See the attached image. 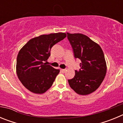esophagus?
Segmentation results:
<instances>
[{"instance_id": "esophagus-1", "label": "esophagus", "mask_w": 123, "mask_h": 123, "mask_svg": "<svg viewBox=\"0 0 123 123\" xmlns=\"http://www.w3.org/2000/svg\"><path fill=\"white\" fill-rule=\"evenodd\" d=\"M61 71H62V73H65V71H66V69H61Z\"/></svg>"}]
</instances>
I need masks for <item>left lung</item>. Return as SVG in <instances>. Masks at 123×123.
Listing matches in <instances>:
<instances>
[{
  "label": "left lung",
  "mask_w": 123,
  "mask_h": 123,
  "mask_svg": "<svg viewBox=\"0 0 123 123\" xmlns=\"http://www.w3.org/2000/svg\"><path fill=\"white\" fill-rule=\"evenodd\" d=\"M75 58L81 60L79 70L68 82L79 95H87L97 89L105 78L106 65L102 49L98 44L82 34L67 32Z\"/></svg>",
  "instance_id": "obj_1"
}]
</instances>
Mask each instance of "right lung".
Here are the masks:
<instances>
[{"label": "right lung", "instance_id": "1", "mask_svg": "<svg viewBox=\"0 0 123 123\" xmlns=\"http://www.w3.org/2000/svg\"><path fill=\"white\" fill-rule=\"evenodd\" d=\"M67 36L63 32L41 35L29 40L17 56V73L27 89L43 94L52 86L60 69L47 65L50 50Z\"/></svg>", "mask_w": 123, "mask_h": 123}]
</instances>
